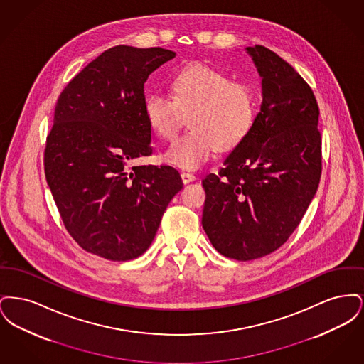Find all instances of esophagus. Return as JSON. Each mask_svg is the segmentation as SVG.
Instances as JSON below:
<instances>
[{
  "instance_id": "esophagus-1",
  "label": "esophagus",
  "mask_w": 364,
  "mask_h": 364,
  "mask_svg": "<svg viewBox=\"0 0 364 364\" xmlns=\"http://www.w3.org/2000/svg\"><path fill=\"white\" fill-rule=\"evenodd\" d=\"M196 177L193 176L192 173H188V172H181V180H183V183L184 184H188L191 181H193Z\"/></svg>"
}]
</instances>
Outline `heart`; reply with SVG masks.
<instances>
[{
    "label": "heart",
    "instance_id": "heart-1",
    "mask_svg": "<svg viewBox=\"0 0 364 364\" xmlns=\"http://www.w3.org/2000/svg\"><path fill=\"white\" fill-rule=\"evenodd\" d=\"M172 97L153 92L144 114L162 140L174 138L188 117L191 128L174 140L165 161L181 169H196L217 150L230 151L252 132L258 119V95L244 80L202 63L178 70L171 80Z\"/></svg>",
    "mask_w": 364,
    "mask_h": 364
}]
</instances>
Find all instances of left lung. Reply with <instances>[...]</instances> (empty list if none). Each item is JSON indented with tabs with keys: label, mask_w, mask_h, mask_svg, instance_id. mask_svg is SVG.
<instances>
[{
	"label": "left lung",
	"mask_w": 364,
	"mask_h": 364,
	"mask_svg": "<svg viewBox=\"0 0 364 364\" xmlns=\"http://www.w3.org/2000/svg\"><path fill=\"white\" fill-rule=\"evenodd\" d=\"M262 76V104L252 132L218 173L202 180V225L226 258L258 259L289 239L322 173L319 107L311 87L270 49L247 48Z\"/></svg>",
	"instance_id": "left-lung-1"
}]
</instances>
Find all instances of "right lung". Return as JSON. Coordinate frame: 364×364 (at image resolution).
<instances>
[{"label": "right lung", "instance_id": "add662e5", "mask_svg": "<svg viewBox=\"0 0 364 364\" xmlns=\"http://www.w3.org/2000/svg\"><path fill=\"white\" fill-rule=\"evenodd\" d=\"M174 55L162 48L114 46L57 100L45 176L65 229L90 254L114 262L140 257L183 188L172 166L131 165L153 154L144 83Z\"/></svg>", "mask_w": 364, "mask_h": 364}]
</instances>
